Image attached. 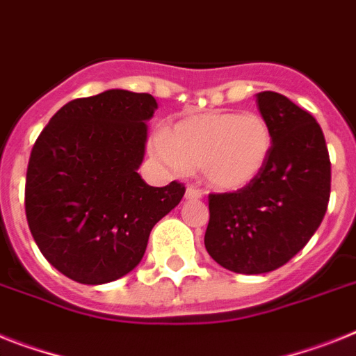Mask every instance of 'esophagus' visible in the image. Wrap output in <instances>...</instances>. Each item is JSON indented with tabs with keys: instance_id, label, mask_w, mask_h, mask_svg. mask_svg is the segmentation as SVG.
<instances>
[{
	"instance_id": "obj_1",
	"label": "esophagus",
	"mask_w": 356,
	"mask_h": 356,
	"mask_svg": "<svg viewBox=\"0 0 356 356\" xmlns=\"http://www.w3.org/2000/svg\"><path fill=\"white\" fill-rule=\"evenodd\" d=\"M202 195H204V192H202L201 188H197V186H188L186 188V199H190V201H197V199H202Z\"/></svg>"
}]
</instances>
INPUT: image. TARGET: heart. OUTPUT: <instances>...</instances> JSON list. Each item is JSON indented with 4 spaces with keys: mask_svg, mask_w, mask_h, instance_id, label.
Wrapping results in <instances>:
<instances>
[{
    "mask_svg": "<svg viewBox=\"0 0 356 356\" xmlns=\"http://www.w3.org/2000/svg\"><path fill=\"white\" fill-rule=\"evenodd\" d=\"M273 137L257 113L208 112L183 119L168 136L157 134L152 150L170 168H201L204 181L220 192L252 184L271 155Z\"/></svg>",
    "mask_w": 356,
    "mask_h": 356,
    "instance_id": "b5f03b06",
    "label": "heart"
}]
</instances>
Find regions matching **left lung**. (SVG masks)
<instances>
[{
	"instance_id": "1",
	"label": "left lung",
	"mask_w": 356,
	"mask_h": 356,
	"mask_svg": "<svg viewBox=\"0 0 356 356\" xmlns=\"http://www.w3.org/2000/svg\"><path fill=\"white\" fill-rule=\"evenodd\" d=\"M257 106L271 130V155L243 190L210 193L204 246L235 273L284 266L313 237L331 192V163L321 124L277 92H259Z\"/></svg>"
}]
</instances>
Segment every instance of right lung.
<instances>
[{"instance_id": "obj_1", "label": "right lung", "mask_w": 356, "mask_h": 356, "mask_svg": "<svg viewBox=\"0 0 356 356\" xmlns=\"http://www.w3.org/2000/svg\"><path fill=\"white\" fill-rule=\"evenodd\" d=\"M150 94L106 90L67 103L32 146L25 213L40 252L68 279L112 282L136 268L155 224L186 188L146 184L137 173Z\"/></svg>"}]
</instances>
